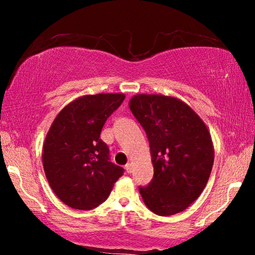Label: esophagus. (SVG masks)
I'll return each mask as SVG.
<instances>
[{"mask_svg": "<svg viewBox=\"0 0 255 255\" xmlns=\"http://www.w3.org/2000/svg\"><path fill=\"white\" fill-rule=\"evenodd\" d=\"M125 169H127L128 173H131L132 172V165L130 162L127 163V166H125Z\"/></svg>", "mask_w": 255, "mask_h": 255, "instance_id": "1", "label": "esophagus"}]
</instances>
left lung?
Segmentation results:
<instances>
[{
	"label": "left lung",
	"mask_w": 255,
	"mask_h": 255,
	"mask_svg": "<svg viewBox=\"0 0 255 255\" xmlns=\"http://www.w3.org/2000/svg\"><path fill=\"white\" fill-rule=\"evenodd\" d=\"M128 107L147 134L154 176L140 187L142 201L159 216L186 210L207 186L215 159L211 134L186 102L162 94H137Z\"/></svg>",
	"instance_id": "left-lung-1"
}]
</instances>
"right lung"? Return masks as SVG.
Instances as JSON below:
<instances>
[{"mask_svg":"<svg viewBox=\"0 0 255 255\" xmlns=\"http://www.w3.org/2000/svg\"><path fill=\"white\" fill-rule=\"evenodd\" d=\"M124 99L122 93L80 96L62 108L47 131L44 172L52 190L69 208H96L123 175L124 169L109 161V148L100 135Z\"/></svg>","mask_w":255,"mask_h":255,"instance_id":"add662e5","label":"right lung"}]
</instances>
